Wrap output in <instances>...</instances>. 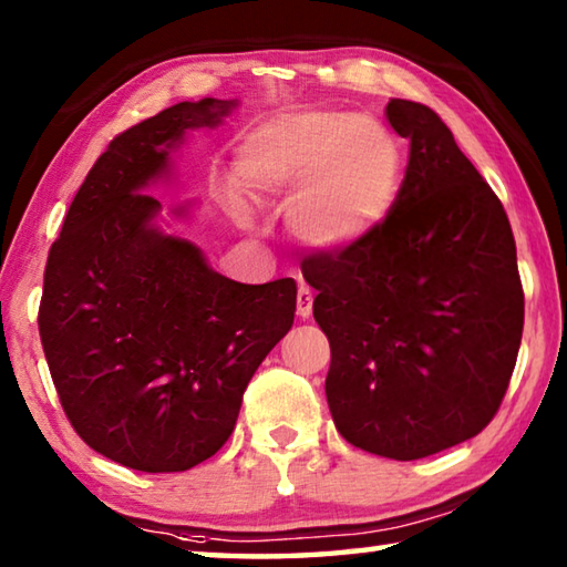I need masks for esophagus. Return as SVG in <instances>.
Segmentation results:
<instances>
[{"label":"esophagus","instance_id":"obj_1","mask_svg":"<svg viewBox=\"0 0 567 567\" xmlns=\"http://www.w3.org/2000/svg\"><path fill=\"white\" fill-rule=\"evenodd\" d=\"M312 290L307 285H300V290H297V315L300 318H310L312 315Z\"/></svg>","mask_w":567,"mask_h":567}]
</instances>
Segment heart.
I'll use <instances>...</instances> for the list:
<instances>
[{
  "instance_id": "1",
  "label": "heart",
  "mask_w": 567,
  "mask_h": 567,
  "mask_svg": "<svg viewBox=\"0 0 567 567\" xmlns=\"http://www.w3.org/2000/svg\"><path fill=\"white\" fill-rule=\"evenodd\" d=\"M400 147L380 122L344 112H295L265 122L243 147V177L262 203L290 209L292 235L338 249L380 223L400 182Z\"/></svg>"
}]
</instances>
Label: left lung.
<instances>
[{"label": "left lung", "instance_id": "8db88e82", "mask_svg": "<svg viewBox=\"0 0 567 567\" xmlns=\"http://www.w3.org/2000/svg\"><path fill=\"white\" fill-rule=\"evenodd\" d=\"M410 140L385 219L302 262L312 315L330 340L324 380L350 445L420 460L495 417L520 350L525 297L503 203L453 132L420 102L390 100Z\"/></svg>", "mask_w": 567, "mask_h": 567}]
</instances>
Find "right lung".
I'll return each instance as SVG.
<instances>
[{"label":"right lung","instance_id":"right-lung-1","mask_svg":"<svg viewBox=\"0 0 567 567\" xmlns=\"http://www.w3.org/2000/svg\"><path fill=\"white\" fill-rule=\"evenodd\" d=\"M237 100L179 102L110 142L82 182L44 267L40 338L84 443L142 473H182L233 435L247 382L292 328L297 285L227 280L152 223V179L187 130ZM182 213V209H179Z\"/></svg>","mask_w":567,"mask_h":567}]
</instances>
